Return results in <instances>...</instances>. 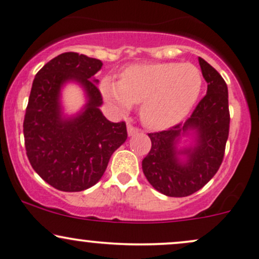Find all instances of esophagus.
Instances as JSON below:
<instances>
[{
	"label": "esophagus",
	"mask_w": 259,
	"mask_h": 259,
	"mask_svg": "<svg viewBox=\"0 0 259 259\" xmlns=\"http://www.w3.org/2000/svg\"><path fill=\"white\" fill-rule=\"evenodd\" d=\"M138 133H139V130L137 129V127L133 126V125H127V135H129V137H133V135L138 134Z\"/></svg>",
	"instance_id": "obj_1"
}]
</instances>
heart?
I'll list each match as a JSON object with an SVG mask.
<instances>
[{
  "label": "heart",
  "mask_w": 259,
  "mask_h": 259,
  "mask_svg": "<svg viewBox=\"0 0 259 259\" xmlns=\"http://www.w3.org/2000/svg\"><path fill=\"white\" fill-rule=\"evenodd\" d=\"M202 72L191 63L160 62L134 64L124 69L119 81L105 77L100 91L118 111L140 104V118L151 130H165L184 120L200 99Z\"/></svg>",
  "instance_id": "heart-1"
}]
</instances>
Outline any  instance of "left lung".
<instances>
[{
    "instance_id": "obj_1",
    "label": "left lung",
    "mask_w": 259,
    "mask_h": 259,
    "mask_svg": "<svg viewBox=\"0 0 259 259\" xmlns=\"http://www.w3.org/2000/svg\"><path fill=\"white\" fill-rule=\"evenodd\" d=\"M207 83L203 99L184 124L151 133V150L143 172L155 190L170 197H185L202 189L222 164L230 129L227 84L200 57Z\"/></svg>"
}]
</instances>
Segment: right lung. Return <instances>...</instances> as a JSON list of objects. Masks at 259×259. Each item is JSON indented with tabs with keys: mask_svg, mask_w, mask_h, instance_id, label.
<instances>
[{
	"mask_svg": "<svg viewBox=\"0 0 259 259\" xmlns=\"http://www.w3.org/2000/svg\"><path fill=\"white\" fill-rule=\"evenodd\" d=\"M102 61L74 52L62 53L36 74L23 121L24 145L32 167L59 191L78 192L94 186L113 152L127 138L124 121L103 115L95 74ZM70 82L84 92L86 104L67 114L61 92Z\"/></svg>",
	"mask_w": 259,
	"mask_h": 259,
	"instance_id": "right-lung-1",
	"label": "right lung"
}]
</instances>
